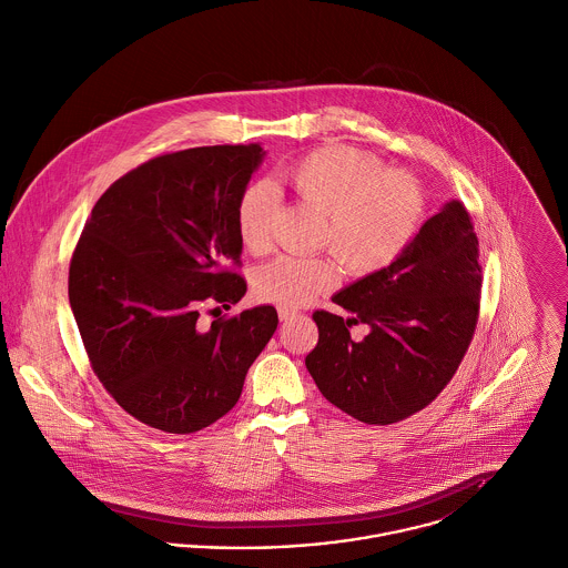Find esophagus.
I'll return each mask as SVG.
<instances>
[{"label": "esophagus", "mask_w": 568, "mask_h": 568, "mask_svg": "<svg viewBox=\"0 0 568 568\" xmlns=\"http://www.w3.org/2000/svg\"><path fill=\"white\" fill-rule=\"evenodd\" d=\"M277 313H280V320H282V322H288V320H293V317L297 315L293 308H282V306H280Z\"/></svg>", "instance_id": "esophagus-1"}]
</instances>
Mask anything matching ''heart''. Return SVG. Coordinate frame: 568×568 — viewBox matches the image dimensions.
<instances>
[{
	"instance_id": "b5f03b06",
	"label": "heart",
	"mask_w": 568,
	"mask_h": 568,
	"mask_svg": "<svg viewBox=\"0 0 568 568\" xmlns=\"http://www.w3.org/2000/svg\"><path fill=\"white\" fill-rule=\"evenodd\" d=\"M286 180L300 202L326 215L322 246H331L348 273L368 275L393 264L413 242L424 217V193L404 171L351 146H322L288 166ZM280 206L275 186L251 182L235 206L242 244L264 253L273 240ZM339 282V268L326 257L284 255L255 275L253 288L262 302L302 308Z\"/></svg>"
}]
</instances>
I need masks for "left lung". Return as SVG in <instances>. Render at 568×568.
I'll return each mask as SVG.
<instances>
[{
  "label": "left lung",
  "mask_w": 568,
  "mask_h": 568,
  "mask_svg": "<svg viewBox=\"0 0 568 568\" xmlns=\"http://www.w3.org/2000/svg\"><path fill=\"white\" fill-rule=\"evenodd\" d=\"M466 209L448 202L388 266L333 295L351 313L315 311L306 368L322 395L366 424H393L428 406L455 375L477 324L481 268ZM362 321L369 335L349 339Z\"/></svg>",
  "instance_id": "obj_1"
}]
</instances>
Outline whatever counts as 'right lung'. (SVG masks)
<instances>
[{"mask_svg": "<svg viewBox=\"0 0 568 568\" xmlns=\"http://www.w3.org/2000/svg\"><path fill=\"white\" fill-rule=\"evenodd\" d=\"M266 151L200 146L120 178L93 206L69 271V300L95 375L135 419L195 433L240 399L277 328L273 306L200 324L246 282L235 206Z\"/></svg>", "mask_w": 568, "mask_h": 568, "instance_id": "1", "label": "right lung"}]
</instances>
